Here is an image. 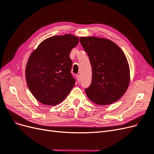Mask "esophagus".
<instances>
[{
  "label": "esophagus",
  "mask_w": 154,
  "mask_h": 154,
  "mask_svg": "<svg viewBox=\"0 0 154 154\" xmlns=\"http://www.w3.org/2000/svg\"><path fill=\"white\" fill-rule=\"evenodd\" d=\"M76 77H77V81L78 83L80 82V80H81V78H80V75H76Z\"/></svg>",
  "instance_id": "esophagus-1"
}]
</instances>
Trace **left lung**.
<instances>
[{"label":"left lung","mask_w":154,"mask_h":154,"mask_svg":"<svg viewBox=\"0 0 154 154\" xmlns=\"http://www.w3.org/2000/svg\"><path fill=\"white\" fill-rule=\"evenodd\" d=\"M80 41L92 67V82L85 88L88 99L100 105L117 101L130 83L129 66L123 51L106 38L81 37Z\"/></svg>","instance_id":"obj_1"}]
</instances>
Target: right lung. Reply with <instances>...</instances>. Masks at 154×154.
Here are the masks:
<instances>
[{"label": "right lung", "instance_id": "right-lung-1", "mask_svg": "<svg viewBox=\"0 0 154 154\" xmlns=\"http://www.w3.org/2000/svg\"><path fill=\"white\" fill-rule=\"evenodd\" d=\"M78 42V37L71 34L54 36L42 42L30 55L26 67V82L40 103L59 104L75 85L69 54Z\"/></svg>", "mask_w": 154, "mask_h": 154}]
</instances>
